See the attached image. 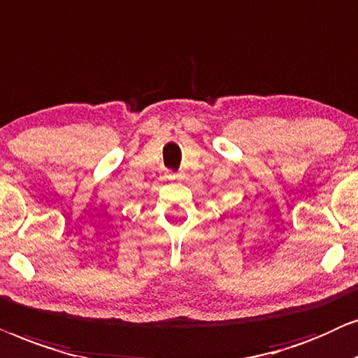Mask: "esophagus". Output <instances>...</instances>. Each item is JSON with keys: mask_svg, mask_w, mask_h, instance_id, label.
Listing matches in <instances>:
<instances>
[{"mask_svg": "<svg viewBox=\"0 0 358 358\" xmlns=\"http://www.w3.org/2000/svg\"><path fill=\"white\" fill-rule=\"evenodd\" d=\"M169 178H170V180H180V175H178V173H170Z\"/></svg>", "mask_w": 358, "mask_h": 358, "instance_id": "esophagus-1", "label": "esophagus"}]
</instances>
